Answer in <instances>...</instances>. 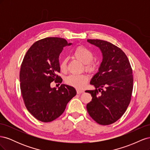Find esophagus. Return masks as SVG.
Returning a JSON list of instances; mask_svg holds the SVG:
<instances>
[{"label":"esophagus","mask_w":150,"mask_h":150,"mask_svg":"<svg viewBox=\"0 0 150 150\" xmlns=\"http://www.w3.org/2000/svg\"><path fill=\"white\" fill-rule=\"evenodd\" d=\"M76 91H77V93H78V94H81V93H83V92H84V91H83V90H81V89H76Z\"/></svg>","instance_id":"esophagus-1"}]
</instances>
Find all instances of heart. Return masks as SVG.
I'll use <instances>...</instances> for the list:
<instances>
[{"label":"heart","mask_w":150,"mask_h":150,"mask_svg":"<svg viewBox=\"0 0 150 150\" xmlns=\"http://www.w3.org/2000/svg\"><path fill=\"white\" fill-rule=\"evenodd\" d=\"M74 56L86 65V69L89 71H93L95 69V65L92 62L94 59V54L89 49L84 46H79L73 51ZM67 67V59H63L60 63L61 71H64ZM88 79V77L84 74H71L67 77L66 82L67 84L78 88H82L85 86Z\"/></svg>","instance_id":"1"}]
</instances>
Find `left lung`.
<instances>
[{
	"mask_svg": "<svg viewBox=\"0 0 150 150\" xmlns=\"http://www.w3.org/2000/svg\"><path fill=\"white\" fill-rule=\"evenodd\" d=\"M87 41L101 50L103 60L90 81L96 89L85 91L93 97L86 108L98 124L111 125L122 116L130 103L133 87L132 69L125 52L114 44L99 39Z\"/></svg>",
	"mask_w": 150,
	"mask_h": 150,
	"instance_id": "obj_1",
	"label": "left lung"
}]
</instances>
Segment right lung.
<instances>
[{
	"instance_id": "add662e5",
	"label": "right lung",
	"mask_w": 150,
	"mask_h": 150,
	"mask_svg": "<svg viewBox=\"0 0 150 150\" xmlns=\"http://www.w3.org/2000/svg\"><path fill=\"white\" fill-rule=\"evenodd\" d=\"M60 38H47L33 44L21 64L20 86L26 108L36 119L51 122L64 111L67 104L76 96L72 86L62 84L58 89L52 88V81L61 83L57 75L61 68L59 57L63 47L70 46Z\"/></svg>"
}]
</instances>
